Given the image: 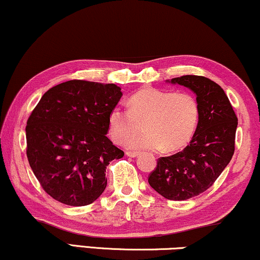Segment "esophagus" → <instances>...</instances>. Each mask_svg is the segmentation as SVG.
<instances>
[{
    "label": "esophagus",
    "mask_w": 260,
    "mask_h": 260,
    "mask_svg": "<svg viewBox=\"0 0 260 260\" xmlns=\"http://www.w3.org/2000/svg\"><path fill=\"white\" fill-rule=\"evenodd\" d=\"M125 155L127 157H137L139 155V152H137V151H126Z\"/></svg>",
    "instance_id": "34e87169"
}]
</instances>
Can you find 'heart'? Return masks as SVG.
I'll list each match as a JSON object with an SVG mask.
<instances>
[{
	"mask_svg": "<svg viewBox=\"0 0 260 260\" xmlns=\"http://www.w3.org/2000/svg\"><path fill=\"white\" fill-rule=\"evenodd\" d=\"M129 109L115 107L109 114V133L117 144H123L144 122V134L135 136L127 146L135 150L176 151L193 137L199 121V104L190 92H171L142 88L127 101Z\"/></svg>",
	"mask_w": 260,
	"mask_h": 260,
	"instance_id": "heart-1",
	"label": "heart"
}]
</instances>
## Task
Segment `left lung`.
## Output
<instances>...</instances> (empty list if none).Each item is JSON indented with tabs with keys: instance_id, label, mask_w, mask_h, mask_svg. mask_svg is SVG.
Instances as JSON below:
<instances>
[{
	"instance_id": "left-lung-1",
	"label": "left lung",
	"mask_w": 260,
	"mask_h": 260,
	"mask_svg": "<svg viewBox=\"0 0 260 260\" xmlns=\"http://www.w3.org/2000/svg\"><path fill=\"white\" fill-rule=\"evenodd\" d=\"M167 82L186 86L196 93L199 121L190 144L175 155L158 158L148 180L164 198L185 201L208 190L230 163L238 118L216 82L194 75Z\"/></svg>"
}]
</instances>
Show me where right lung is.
Instances as JSON below:
<instances>
[{
  "instance_id": "right-lung-1",
  "label": "right lung",
  "mask_w": 260,
  "mask_h": 260,
  "mask_svg": "<svg viewBox=\"0 0 260 260\" xmlns=\"http://www.w3.org/2000/svg\"><path fill=\"white\" fill-rule=\"evenodd\" d=\"M116 84L82 80L52 86L25 126L27 157L41 186L71 206L95 202L107 186L105 169L124 152L105 135L122 97Z\"/></svg>"
}]
</instances>
